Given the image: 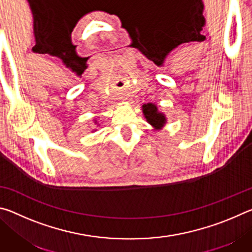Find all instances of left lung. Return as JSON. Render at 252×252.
Returning <instances> with one entry per match:
<instances>
[{"label":"left lung","mask_w":252,"mask_h":252,"mask_svg":"<svg viewBox=\"0 0 252 252\" xmlns=\"http://www.w3.org/2000/svg\"><path fill=\"white\" fill-rule=\"evenodd\" d=\"M142 108H143L144 117H146L147 121L150 123L151 126L157 127V129H160V127L164 126L165 118L163 114L158 112V109L155 104L148 103V104H144Z\"/></svg>","instance_id":"1"}]
</instances>
